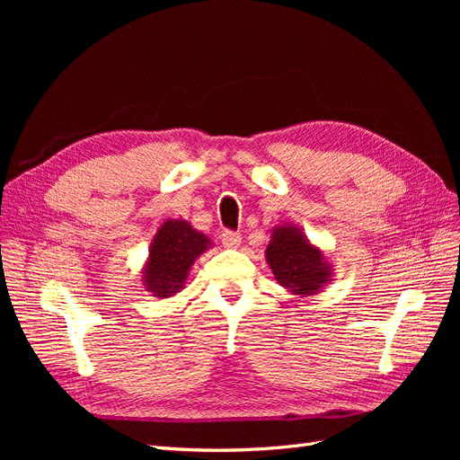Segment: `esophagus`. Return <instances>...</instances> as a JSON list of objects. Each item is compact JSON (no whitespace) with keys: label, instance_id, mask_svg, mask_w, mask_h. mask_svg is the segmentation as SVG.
<instances>
[{"label":"esophagus","instance_id":"34e87169","mask_svg":"<svg viewBox=\"0 0 460 460\" xmlns=\"http://www.w3.org/2000/svg\"><path fill=\"white\" fill-rule=\"evenodd\" d=\"M242 243V235L238 232H225L222 234V245L228 247V249H235L240 247Z\"/></svg>","mask_w":460,"mask_h":460}]
</instances>
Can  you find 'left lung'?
Returning <instances> with one entry per match:
<instances>
[{
	"label": "left lung",
	"instance_id": "8db88e82",
	"mask_svg": "<svg viewBox=\"0 0 460 460\" xmlns=\"http://www.w3.org/2000/svg\"><path fill=\"white\" fill-rule=\"evenodd\" d=\"M269 267L289 296L309 297L332 280L333 269L326 253L294 225L274 226L267 245Z\"/></svg>",
	"mask_w": 460,
	"mask_h": 460
}]
</instances>
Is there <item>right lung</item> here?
Segmentation results:
<instances>
[{"instance_id":"add662e5","label":"right lung","mask_w":460,"mask_h":460,"mask_svg":"<svg viewBox=\"0 0 460 460\" xmlns=\"http://www.w3.org/2000/svg\"><path fill=\"white\" fill-rule=\"evenodd\" d=\"M211 247V238L198 232L188 220L166 218L153 235L149 255L142 269L146 291L159 299L180 294L193 262Z\"/></svg>"}]
</instances>
